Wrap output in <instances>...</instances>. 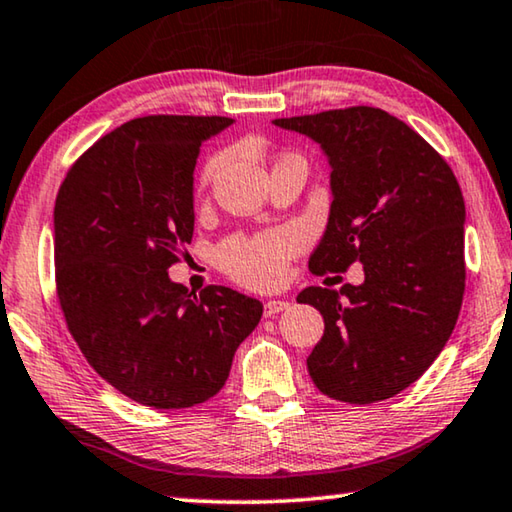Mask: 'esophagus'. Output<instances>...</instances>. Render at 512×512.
<instances>
[{"label": "esophagus", "mask_w": 512, "mask_h": 512, "mask_svg": "<svg viewBox=\"0 0 512 512\" xmlns=\"http://www.w3.org/2000/svg\"><path fill=\"white\" fill-rule=\"evenodd\" d=\"M287 308H289V303H287V301L271 299V301H266V303H264V317H276L278 312L287 310Z\"/></svg>", "instance_id": "34e87169"}]
</instances>
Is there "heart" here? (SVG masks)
Listing matches in <instances>:
<instances>
[{
	"label": "heart",
	"instance_id": "b5f03b06",
	"mask_svg": "<svg viewBox=\"0 0 512 512\" xmlns=\"http://www.w3.org/2000/svg\"><path fill=\"white\" fill-rule=\"evenodd\" d=\"M218 158L204 167L202 179H211L218 170ZM303 246V234L296 227L280 232H264L253 239H234L223 248V264L232 276L250 287H271L282 280L289 257L299 253Z\"/></svg>",
	"mask_w": 512,
	"mask_h": 512
}]
</instances>
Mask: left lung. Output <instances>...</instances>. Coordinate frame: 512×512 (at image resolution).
Listing matches in <instances>:
<instances>
[{"label": "left lung", "instance_id": "1", "mask_svg": "<svg viewBox=\"0 0 512 512\" xmlns=\"http://www.w3.org/2000/svg\"><path fill=\"white\" fill-rule=\"evenodd\" d=\"M273 124L315 140L331 165V211L310 271L363 264L361 285L305 287L324 335L308 356L333 400L370 404L414 384L451 338L464 296V197L414 128L368 105Z\"/></svg>", "mask_w": 512, "mask_h": 512}]
</instances>
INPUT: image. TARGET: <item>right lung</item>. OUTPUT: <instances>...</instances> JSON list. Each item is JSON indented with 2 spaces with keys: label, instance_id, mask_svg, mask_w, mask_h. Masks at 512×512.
<instances>
[{
  "label": "right lung",
  "instance_id": "1",
  "mask_svg": "<svg viewBox=\"0 0 512 512\" xmlns=\"http://www.w3.org/2000/svg\"><path fill=\"white\" fill-rule=\"evenodd\" d=\"M230 117L151 114L114 128L68 170L55 202L57 296L91 368L154 409L207 402L230 377L262 303L200 294L167 269L193 239L200 144Z\"/></svg>",
  "mask_w": 512,
  "mask_h": 512
}]
</instances>
